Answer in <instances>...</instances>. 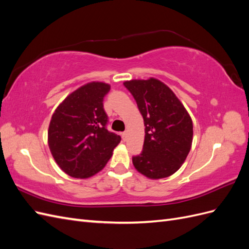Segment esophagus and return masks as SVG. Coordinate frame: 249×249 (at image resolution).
Returning a JSON list of instances; mask_svg holds the SVG:
<instances>
[{
	"label": "esophagus",
	"instance_id": "esophagus-1",
	"mask_svg": "<svg viewBox=\"0 0 249 249\" xmlns=\"http://www.w3.org/2000/svg\"><path fill=\"white\" fill-rule=\"evenodd\" d=\"M122 137H123L124 140H125L126 137H127V132H124V133L122 134Z\"/></svg>",
	"mask_w": 249,
	"mask_h": 249
}]
</instances>
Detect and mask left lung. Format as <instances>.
Segmentation results:
<instances>
[{"instance_id":"8db88e82","label":"left lung","mask_w":249,"mask_h":249,"mask_svg":"<svg viewBox=\"0 0 249 249\" xmlns=\"http://www.w3.org/2000/svg\"><path fill=\"white\" fill-rule=\"evenodd\" d=\"M124 85L136 101L145 125L143 150L133 157L135 168L153 179L173 175L190 152V115L172 90L159 80H132Z\"/></svg>"}]
</instances>
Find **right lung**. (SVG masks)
Returning a JSON list of instances; mask_svg holds the SVG:
<instances>
[{
    "instance_id": "1",
    "label": "right lung",
    "mask_w": 249,
    "mask_h": 249,
    "mask_svg": "<svg viewBox=\"0 0 249 249\" xmlns=\"http://www.w3.org/2000/svg\"><path fill=\"white\" fill-rule=\"evenodd\" d=\"M110 85L91 82L74 90L52 116L48 141L56 163L67 175L87 178L101 171L122 140L107 130L104 97Z\"/></svg>"
}]
</instances>
